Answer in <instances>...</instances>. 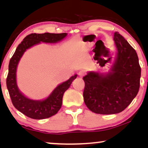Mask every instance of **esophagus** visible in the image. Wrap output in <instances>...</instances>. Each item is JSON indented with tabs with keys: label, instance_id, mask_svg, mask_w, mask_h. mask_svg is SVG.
I'll return each instance as SVG.
<instances>
[{
	"label": "esophagus",
	"instance_id": "esophagus-1",
	"mask_svg": "<svg viewBox=\"0 0 148 148\" xmlns=\"http://www.w3.org/2000/svg\"><path fill=\"white\" fill-rule=\"evenodd\" d=\"M86 74V72L84 70H80L78 72V75H79V76L81 77H84Z\"/></svg>",
	"mask_w": 148,
	"mask_h": 148
}]
</instances>
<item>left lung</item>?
<instances>
[{
    "instance_id": "1",
    "label": "left lung",
    "mask_w": 148,
    "mask_h": 148,
    "mask_svg": "<svg viewBox=\"0 0 148 148\" xmlns=\"http://www.w3.org/2000/svg\"><path fill=\"white\" fill-rule=\"evenodd\" d=\"M114 40L118 52L112 71L106 76L90 72L83 77L84 102L97 114L122 112L137 96L140 86L141 67L136 51L118 32Z\"/></svg>"
}]
</instances>
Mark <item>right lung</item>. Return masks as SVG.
Wrapping results in <instances>:
<instances>
[{
  "mask_svg": "<svg viewBox=\"0 0 148 148\" xmlns=\"http://www.w3.org/2000/svg\"><path fill=\"white\" fill-rule=\"evenodd\" d=\"M66 33L62 34H31L24 38L16 48L9 64V73L7 77V87L11 102L16 109L25 116L33 119H44L55 115L61 108L62 97L68 90L77 75L72 76L66 82L56 87L48 98L42 101L32 100L24 96L18 90L16 84V70L20 58L26 49L40 42L55 43L66 37Z\"/></svg>",
  "mask_w": 148,
  "mask_h": 148,
  "instance_id": "add662e5",
  "label": "right lung"
}]
</instances>
